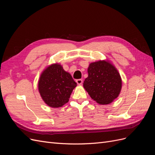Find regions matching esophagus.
<instances>
[{"instance_id": "esophagus-1", "label": "esophagus", "mask_w": 155, "mask_h": 155, "mask_svg": "<svg viewBox=\"0 0 155 155\" xmlns=\"http://www.w3.org/2000/svg\"><path fill=\"white\" fill-rule=\"evenodd\" d=\"M76 81V83H78V85H81V84L83 83V80L82 79H77V80Z\"/></svg>"}]
</instances>
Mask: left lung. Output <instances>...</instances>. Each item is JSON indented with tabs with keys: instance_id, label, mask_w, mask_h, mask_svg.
Here are the masks:
<instances>
[{
	"instance_id": "1",
	"label": "left lung",
	"mask_w": 155,
	"mask_h": 155,
	"mask_svg": "<svg viewBox=\"0 0 155 155\" xmlns=\"http://www.w3.org/2000/svg\"><path fill=\"white\" fill-rule=\"evenodd\" d=\"M88 77L83 87L92 100L99 104L107 105L120 94L121 79L117 69L106 61H99L89 64Z\"/></svg>"
}]
</instances>
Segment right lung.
<instances>
[{
    "instance_id": "obj_1",
    "label": "right lung",
    "mask_w": 155,
    "mask_h": 155,
    "mask_svg": "<svg viewBox=\"0 0 155 155\" xmlns=\"http://www.w3.org/2000/svg\"><path fill=\"white\" fill-rule=\"evenodd\" d=\"M38 85L45 104L51 107L58 108L68 101L77 83L61 65L55 63L48 67L41 74Z\"/></svg>"
}]
</instances>
